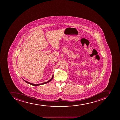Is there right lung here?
Instances as JSON below:
<instances>
[{"mask_svg": "<svg viewBox=\"0 0 120 120\" xmlns=\"http://www.w3.org/2000/svg\"><path fill=\"white\" fill-rule=\"evenodd\" d=\"M53 77H54V75H52V78H51V79H50L49 81H48L47 82H45L43 83H42V84H32L31 83L29 82H27L26 81H25L24 80H23L24 81H25V82H26L28 84H31V85H32V86H39V85H42V84H46V83H48V82H50L52 80V79H53Z\"/></svg>", "mask_w": 120, "mask_h": 120, "instance_id": "add662e5", "label": "right lung"}]
</instances>
